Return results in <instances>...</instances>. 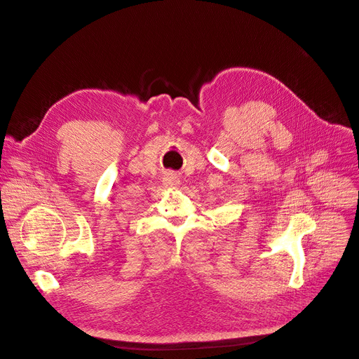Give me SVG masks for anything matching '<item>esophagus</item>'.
<instances>
[{
  "label": "esophagus",
  "mask_w": 359,
  "mask_h": 359,
  "mask_svg": "<svg viewBox=\"0 0 359 359\" xmlns=\"http://www.w3.org/2000/svg\"><path fill=\"white\" fill-rule=\"evenodd\" d=\"M165 184H168V186H172V187L178 186V184H180V178L177 177V173L168 172L166 175H165Z\"/></svg>",
  "instance_id": "34e87169"
}]
</instances>
